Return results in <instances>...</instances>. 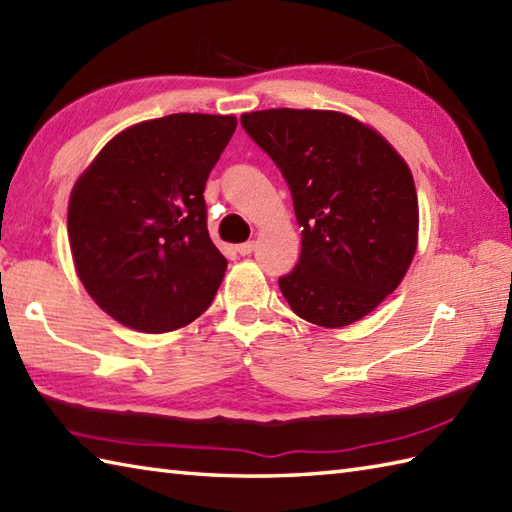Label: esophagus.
<instances>
[{
    "label": "esophagus",
    "instance_id": "obj_1",
    "mask_svg": "<svg viewBox=\"0 0 512 512\" xmlns=\"http://www.w3.org/2000/svg\"><path fill=\"white\" fill-rule=\"evenodd\" d=\"M235 250H237V253L239 255H250V253H253V250H255V242H244V244H237L235 246Z\"/></svg>",
    "mask_w": 512,
    "mask_h": 512
}]
</instances>
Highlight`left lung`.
<instances>
[{"label": "left lung", "mask_w": 512, "mask_h": 512, "mask_svg": "<svg viewBox=\"0 0 512 512\" xmlns=\"http://www.w3.org/2000/svg\"><path fill=\"white\" fill-rule=\"evenodd\" d=\"M246 134L286 178L301 257L279 279L290 308L321 328L372 312L405 277L418 246L407 162L376 129L330 110L242 114Z\"/></svg>", "instance_id": "1"}]
</instances>
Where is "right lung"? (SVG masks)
<instances>
[{"instance_id":"add662e5","label":"right lung","mask_w":512,"mask_h":512,"mask_svg":"<svg viewBox=\"0 0 512 512\" xmlns=\"http://www.w3.org/2000/svg\"><path fill=\"white\" fill-rule=\"evenodd\" d=\"M235 116L171 114L114 136L76 180L68 235L76 273L112 319L149 334L211 306L226 270L204 187Z\"/></svg>"}]
</instances>
